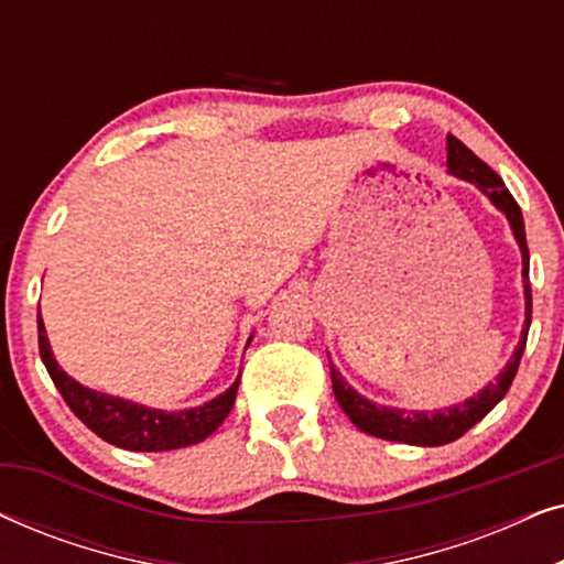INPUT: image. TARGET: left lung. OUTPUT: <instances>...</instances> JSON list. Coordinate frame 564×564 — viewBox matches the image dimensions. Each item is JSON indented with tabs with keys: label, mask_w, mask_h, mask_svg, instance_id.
<instances>
[{
	"label": "left lung",
	"mask_w": 564,
	"mask_h": 564,
	"mask_svg": "<svg viewBox=\"0 0 564 564\" xmlns=\"http://www.w3.org/2000/svg\"><path fill=\"white\" fill-rule=\"evenodd\" d=\"M446 166L449 174L459 176V180L473 182L477 189L485 192V197L506 215L511 223L513 238L521 249L523 259V297H527V326L521 330V341L516 346L513 357L508 359L503 372L496 377V382H490L488 388L477 392V395L467 398L465 403L442 408V411H403V408H390V405H377L365 395H359L349 382L338 375V369L330 365V382H334V395L341 405V411L349 415L354 426L365 431L369 436L384 438V442H400V444H413V446H442L449 444L462 434H467L477 421H482L492 408H496L503 395L511 388L516 372H519L521 354L527 349V336L531 326V284H529V246H527V230H523V215L521 207L516 203L511 192L503 184V180L485 164L482 159H477L473 151L467 149L459 138L446 135Z\"/></svg>",
	"instance_id": "1"
}]
</instances>
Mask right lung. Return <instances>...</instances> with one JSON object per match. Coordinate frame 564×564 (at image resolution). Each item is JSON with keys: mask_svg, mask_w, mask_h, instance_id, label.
I'll list each match as a JSON object with an SVG mask.
<instances>
[{"mask_svg": "<svg viewBox=\"0 0 564 564\" xmlns=\"http://www.w3.org/2000/svg\"><path fill=\"white\" fill-rule=\"evenodd\" d=\"M37 346H41V359L48 369L53 384H56L61 398L66 400L76 419L89 431H95L99 438H105L107 444L130 452H169L199 444L226 421V415L236 403L238 380H241L238 377L223 395L213 398L210 403L166 413L159 411V408H145L133 403V400L84 388L74 377H68L58 367V361L53 359L48 336H45V326L41 321V305H37Z\"/></svg>", "mask_w": 564, "mask_h": 564, "instance_id": "add662e5", "label": "right lung"}]
</instances>
